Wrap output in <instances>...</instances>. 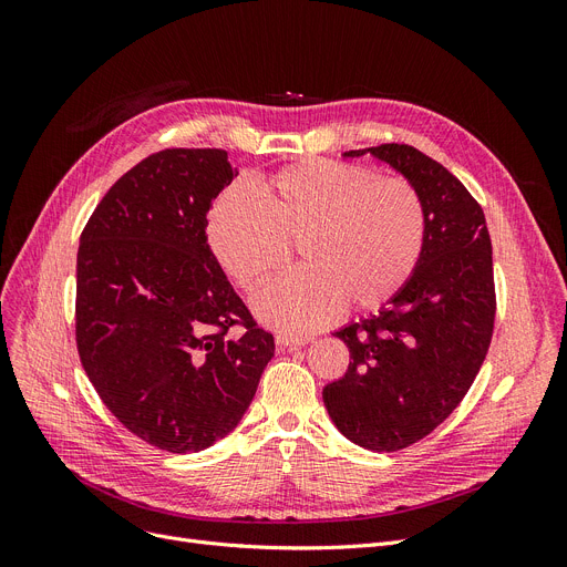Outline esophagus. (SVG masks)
I'll use <instances>...</instances> for the list:
<instances>
[{
	"label": "esophagus",
	"mask_w": 567,
	"mask_h": 567,
	"mask_svg": "<svg viewBox=\"0 0 567 567\" xmlns=\"http://www.w3.org/2000/svg\"><path fill=\"white\" fill-rule=\"evenodd\" d=\"M312 340H315L312 336H296V333H278L276 336V342L280 349H296V347L308 344Z\"/></svg>",
	"instance_id": "1"
}]
</instances>
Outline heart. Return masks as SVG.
<instances>
[{
	"label": "heart",
	"instance_id": "obj_1",
	"mask_svg": "<svg viewBox=\"0 0 567 567\" xmlns=\"http://www.w3.org/2000/svg\"><path fill=\"white\" fill-rule=\"evenodd\" d=\"M252 202L227 188L208 206L206 246L223 274L248 293L282 274L291 246L303 266L268 289L255 315L287 333H306L347 306L372 312L389 306L421 264L427 214L404 176L306 158L255 182Z\"/></svg>",
	"mask_w": 567,
	"mask_h": 567
}]
</instances>
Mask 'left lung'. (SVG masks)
<instances>
[{
  "label": "left lung",
  "instance_id": "obj_1",
  "mask_svg": "<svg viewBox=\"0 0 567 567\" xmlns=\"http://www.w3.org/2000/svg\"><path fill=\"white\" fill-rule=\"evenodd\" d=\"M365 154L395 167L421 193L425 250L389 306L333 333L351 361L344 377L323 389V404L349 441L393 453L449 419L481 372L496 317L492 241L481 204L441 163L409 144L344 156Z\"/></svg>",
  "mask_w": 567,
  "mask_h": 567
}]
</instances>
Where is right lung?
Segmentation results:
<instances>
[{
	"label": "right lung",
	"mask_w": 567,
	"mask_h": 567,
	"mask_svg": "<svg viewBox=\"0 0 567 567\" xmlns=\"http://www.w3.org/2000/svg\"><path fill=\"white\" fill-rule=\"evenodd\" d=\"M234 176L223 148H165L118 178L80 236V363L114 419L167 453L227 436L276 351L206 246L208 206Z\"/></svg>",
	"instance_id": "1"
}]
</instances>
